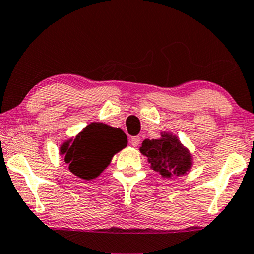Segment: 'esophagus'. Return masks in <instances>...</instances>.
<instances>
[{
  "instance_id": "1",
  "label": "esophagus",
  "mask_w": 254,
  "mask_h": 254,
  "mask_svg": "<svg viewBox=\"0 0 254 254\" xmlns=\"http://www.w3.org/2000/svg\"><path fill=\"white\" fill-rule=\"evenodd\" d=\"M139 142H140V137H138V135H134V137H132L130 139V144L132 146H134V147L139 145Z\"/></svg>"
}]
</instances>
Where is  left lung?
<instances>
[{
    "label": "left lung",
    "instance_id": "1",
    "mask_svg": "<svg viewBox=\"0 0 254 254\" xmlns=\"http://www.w3.org/2000/svg\"><path fill=\"white\" fill-rule=\"evenodd\" d=\"M162 139H145L140 152L148 158L153 170L164 177L183 175L190 169L191 160L187 149L176 137L163 134Z\"/></svg>",
    "mask_w": 254,
    "mask_h": 254
}]
</instances>
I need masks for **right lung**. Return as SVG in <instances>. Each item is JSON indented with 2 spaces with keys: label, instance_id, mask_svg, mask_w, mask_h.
I'll return each instance as SVG.
<instances>
[{
  "label": "right lung",
  "instance_id": "add662e5",
  "mask_svg": "<svg viewBox=\"0 0 254 254\" xmlns=\"http://www.w3.org/2000/svg\"><path fill=\"white\" fill-rule=\"evenodd\" d=\"M127 144V134L121 128L91 123L71 144H63L61 153L64 161L69 163L71 173L84 180H92L108 167L113 155Z\"/></svg>",
  "mask_w": 254,
  "mask_h": 254
}]
</instances>
